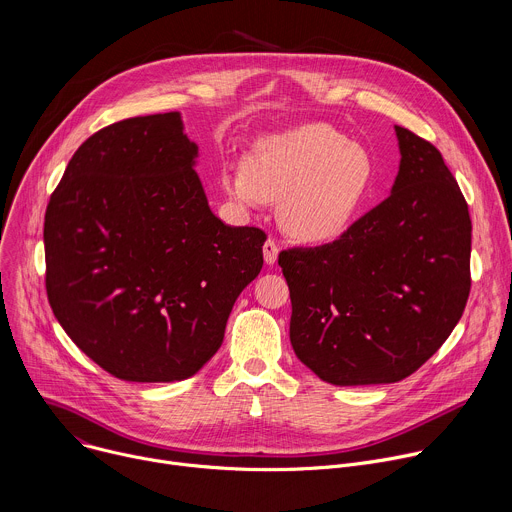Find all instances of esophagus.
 Instances as JSON below:
<instances>
[{
    "label": "esophagus",
    "mask_w": 512,
    "mask_h": 512,
    "mask_svg": "<svg viewBox=\"0 0 512 512\" xmlns=\"http://www.w3.org/2000/svg\"><path fill=\"white\" fill-rule=\"evenodd\" d=\"M277 255H279V247L273 239H267L265 245H263V259L267 265H273L277 261Z\"/></svg>",
    "instance_id": "obj_1"
}]
</instances>
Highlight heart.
Listing matches in <instances>:
<instances>
[{"instance_id": "heart-1", "label": "heart", "mask_w": 512, "mask_h": 512, "mask_svg": "<svg viewBox=\"0 0 512 512\" xmlns=\"http://www.w3.org/2000/svg\"><path fill=\"white\" fill-rule=\"evenodd\" d=\"M369 182L367 152L322 123L263 135L245 166L223 176L225 190L243 206L279 204L281 229L302 243L340 237Z\"/></svg>"}]
</instances>
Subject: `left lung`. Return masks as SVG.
<instances>
[{
  "instance_id": "obj_1",
  "label": "left lung",
  "mask_w": 512,
  "mask_h": 512,
  "mask_svg": "<svg viewBox=\"0 0 512 512\" xmlns=\"http://www.w3.org/2000/svg\"><path fill=\"white\" fill-rule=\"evenodd\" d=\"M399 172L389 198L334 243L279 253L289 340L322 381L397 383L435 354L470 294L472 223L442 154L395 125Z\"/></svg>"
}]
</instances>
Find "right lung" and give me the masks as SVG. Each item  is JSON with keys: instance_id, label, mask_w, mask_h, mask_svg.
Returning a JSON list of instances; mask_svg holds the SVG:
<instances>
[{"instance_id": "right-lung-1", "label": "right lung", "mask_w": 512, "mask_h": 512, "mask_svg": "<svg viewBox=\"0 0 512 512\" xmlns=\"http://www.w3.org/2000/svg\"><path fill=\"white\" fill-rule=\"evenodd\" d=\"M196 158L180 113L131 117L81 145L48 202L52 312L121 381L196 375L263 267L265 233L210 210Z\"/></svg>"}]
</instances>
